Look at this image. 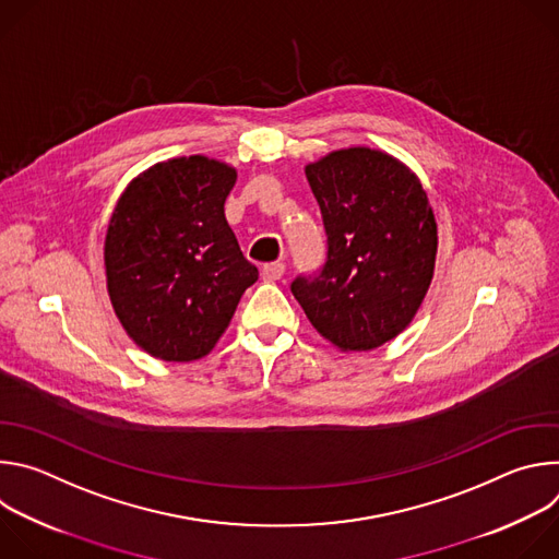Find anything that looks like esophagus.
Returning <instances> with one entry per match:
<instances>
[{"label":"esophagus","mask_w":559,"mask_h":559,"mask_svg":"<svg viewBox=\"0 0 559 559\" xmlns=\"http://www.w3.org/2000/svg\"><path fill=\"white\" fill-rule=\"evenodd\" d=\"M283 274H285V265L283 263H267L261 270L263 281H278V278H283Z\"/></svg>","instance_id":"obj_1"}]
</instances>
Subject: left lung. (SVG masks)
<instances>
[{"label":"left lung","mask_w":559,"mask_h":559,"mask_svg":"<svg viewBox=\"0 0 559 559\" xmlns=\"http://www.w3.org/2000/svg\"><path fill=\"white\" fill-rule=\"evenodd\" d=\"M328 254L289 289L330 343L365 352L416 316L436 263V218L420 181L393 156L349 147L305 168Z\"/></svg>","instance_id":"1"}]
</instances>
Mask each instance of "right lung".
<instances>
[{"label":"right lung","instance_id":"obj_1","mask_svg":"<svg viewBox=\"0 0 559 559\" xmlns=\"http://www.w3.org/2000/svg\"><path fill=\"white\" fill-rule=\"evenodd\" d=\"M236 173L205 156L156 164L123 192L106 234L112 307L162 360L205 356L259 270L225 221Z\"/></svg>","mask_w":559,"mask_h":559}]
</instances>
